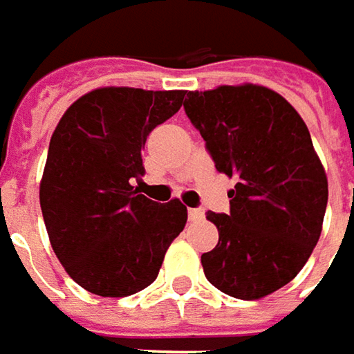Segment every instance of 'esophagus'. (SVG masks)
I'll list each match as a JSON object with an SVG mask.
<instances>
[{"mask_svg":"<svg viewBox=\"0 0 354 354\" xmlns=\"http://www.w3.org/2000/svg\"><path fill=\"white\" fill-rule=\"evenodd\" d=\"M205 216V211L203 209H189V221H201Z\"/></svg>","mask_w":354,"mask_h":354,"instance_id":"obj_1","label":"esophagus"}]
</instances>
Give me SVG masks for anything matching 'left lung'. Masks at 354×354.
Here are the masks:
<instances>
[{"instance_id":"1","label":"left lung","mask_w":354,"mask_h":354,"mask_svg":"<svg viewBox=\"0 0 354 354\" xmlns=\"http://www.w3.org/2000/svg\"><path fill=\"white\" fill-rule=\"evenodd\" d=\"M183 108L214 167L236 177L228 214L207 212L218 244L201 256L205 276L226 295L260 299L290 283L319 240L329 189L309 129L256 84L187 92Z\"/></svg>"}]
</instances>
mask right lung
<instances>
[{"label": "right lung", "mask_w": 354, "mask_h": 354, "mask_svg": "<svg viewBox=\"0 0 354 354\" xmlns=\"http://www.w3.org/2000/svg\"><path fill=\"white\" fill-rule=\"evenodd\" d=\"M183 98L185 90H92L53 131L41 211L59 262L86 292H142L185 228L187 209L177 198L159 205L131 187L145 173V140L179 112Z\"/></svg>", "instance_id": "1"}]
</instances>
